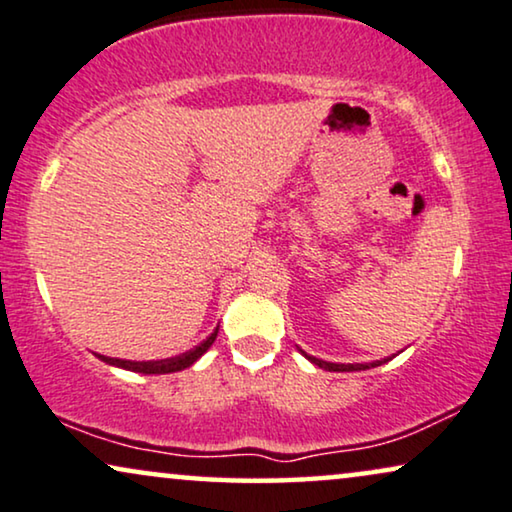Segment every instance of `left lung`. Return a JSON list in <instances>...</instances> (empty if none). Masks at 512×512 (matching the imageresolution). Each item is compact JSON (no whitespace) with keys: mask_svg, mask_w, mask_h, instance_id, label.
I'll list each match as a JSON object with an SVG mask.
<instances>
[{"mask_svg":"<svg viewBox=\"0 0 512 512\" xmlns=\"http://www.w3.org/2000/svg\"><path fill=\"white\" fill-rule=\"evenodd\" d=\"M306 356V353H304ZM311 360L313 365L323 367L327 372H356V370H370V367H377L379 363H370V365H339V363H327V360H320V358H313V356H306Z\"/></svg>","mask_w":512,"mask_h":512,"instance_id":"8db88e82","label":"left lung"}]
</instances>
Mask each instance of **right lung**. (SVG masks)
I'll use <instances>...</instances> for the list:
<instances>
[{"label":"right lung","instance_id":"obj_1","mask_svg":"<svg viewBox=\"0 0 512 512\" xmlns=\"http://www.w3.org/2000/svg\"><path fill=\"white\" fill-rule=\"evenodd\" d=\"M217 330H220V325H217ZM217 330L210 335L208 339H203L199 346H194L192 351L187 353H180V356L175 358H166V360H147V363H138V360H121V358H107V356H98L100 360H105L109 365H117V367H124V370H133V372H142V374H168V372H180L185 370V367L194 365L196 360H199L203 353L210 349V344L215 342L217 337Z\"/></svg>","mask_w":512,"mask_h":512}]
</instances>
